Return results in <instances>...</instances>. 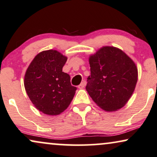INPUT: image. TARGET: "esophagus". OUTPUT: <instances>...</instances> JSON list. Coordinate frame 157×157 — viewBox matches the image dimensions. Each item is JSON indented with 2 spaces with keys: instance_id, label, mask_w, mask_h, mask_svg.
Masks as SVG:
<instances>
[{
  "instance_id": "34e87169",
  "label": "esophagus",
  "mask_w": 157,
  "mask_h": 157,
  "mask_svg": "<svg viewBox=\"0 0 157 157\" xmlns=\"http://www.w3.org/2000/svg\"><path fill=\"white\" fill-rule=\"evenodd\" d=\"M85 85H86V82H85V81H83V82L80 83V85H78V88H80V89L84 88L85 87Z\"/></svg>"
}]
</instances>
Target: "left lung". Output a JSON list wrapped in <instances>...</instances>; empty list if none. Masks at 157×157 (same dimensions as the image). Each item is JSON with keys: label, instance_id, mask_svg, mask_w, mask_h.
Listing matches in <instances>:
<instances>
[{"label": "left lung", "instance_id": "obj_1", "mask_svg": "<svg viewBox=\"0 0 157 157\" xmlns=\"http://www.w3.org/2000/svg\"><path fill=\"white\" fill-rule=\"evenodd\" d=\"M90 76L86 90L102 109L122 108L134 92L138 68L131 58L118 48L104 46L89 57Z\"/></svg>", "mask_w": 157, "mask_h": 157}]
</instances>
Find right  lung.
Instances as JSON below:
<instances>
[{"mask_svg":"<svg viewBox=\"0 0 157 157\" xmlns=\"http://www.w3.org/2000/svg\"><path fill=\"white\" fill-rule=\"evenodd\" d=\"M67 57L56 50L35 56L25 72V88L35 108L47 115H59L70 104L77 90L62 72Z\"/></svg>","mask_w":157,"mask_h":157,"instance_id":"1","label":"right lung"}]
</instances>
